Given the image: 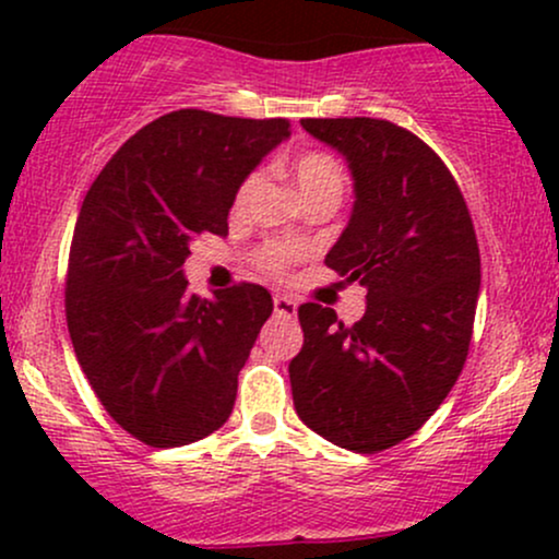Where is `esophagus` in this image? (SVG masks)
I'll list each match as a JSON object with an SVG mask.
<instances>
[{
    "label": "esophagus",
    "mask_w": 559,
    "mask_h": 559,
    "mask_svg": "<svg viewBox=\"0 0 559 559\" xmlns=\"http://www.w3.org/2000/svg\"><path fill=\"white\" fill-rule=\"evenodd\" d=\"M273 310H275V316L294 318V316H297V301H294L292 297H286V294H275Z\"/></svg>",
    "instance_id": "1"
}]
</instances>
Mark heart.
<instances>
[{
  "mask_svg": "<svg viewBox=\"0 0 559 559\" xmlns=\"http://www.w3.org/2000/svg\"><path fill=\"white\" fill-rule=\"evenodd\" d=\"M292 176L305 202L316 197L338 199L344 191L342 165H338L331 155H325V152H307V155L297 157V163H294L292 168ZM260 181H262L260 173H252V176H247V181L239 186V191H236V202H234V207L239 210V213H243L247 204L252 202ZM288 258H292V249L281 247L278 243V247H267L265 252H262V265L271 267V271H281Z\"/></svg>",
  "mask_w": 559,
  "mask_h": 559,
  "instance_id": "obj_1",
  "label": "heart"
}]
</instances>
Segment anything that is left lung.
Returning a JSON list of instances; mask_svg holds the SVG:
<instances>
[{
  "label": "left lung",
  "mask_w": 559,
  "mask_h": 559,
  "mask_svg": "<svg viewBox=\"0 0 559 559\" xmlns=\"http://www.w3.org/2000/svg\"><path fill=\"white\" fill-rule=\"evenodd\" d=\"M346 159L355 204L325 265L368 288L355 325L299 307L301 352L288 365L297 415L331 444L376 454L413 436L463 370L480 288L471 213L439 155L376 118H307Z\"/></svg>",
  "instance_id": "1"
}]
</instances>
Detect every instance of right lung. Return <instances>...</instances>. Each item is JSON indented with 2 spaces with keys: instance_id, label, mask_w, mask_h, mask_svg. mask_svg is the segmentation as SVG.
Masks as SVG:
<instances>
[{
  "instance_id": "obj_1",
  "label": "right lung",
  "mask_w": 559,
  "mask_h": 559,
  "mask_svg": "<svg viewBox=\"0 0 559 559\" xmlns=\"http://www.w3.org/2000/svg\"><path fill=\"white\" fill-rule=\"evenodd\" d=\"M288 136L284 118L163 115L115 152L83 199L68 331L94 394L144 444H191L234 409L273 299L254 284L199 299L183 262L197 236L226 239L239 186Z\"/></svg>"
}]
</instances>
